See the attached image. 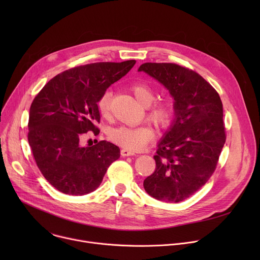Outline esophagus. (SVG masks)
Segmentation results:
<instances>
[{
    "instance_id": "obj_1",
    "label": "esophagus",
    "mask_w": 260,
    "mask_h": 260,
    "mask_svg": "<svg viewBox=\"0 0 260 260\" xmlns=\"http://www.w3.org/2000/svg\"><path fill=\"white\" fill-rule=\"evenodd\" d=\"M120 154H121V156H123V157L136 155V153H135L134 151H131V150H127V149H121V151H120Z\"/></svg>"
}]
</instances>
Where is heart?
Masks as SVG:
<instances>
[{"mask_svg": "<svg viewBox=\"0 0 260 260\" xmlns=\"http://www.w3.org/2000/svg\"><path fill=\"white\" fill-rule=\"evenodd\" d=\"M135 99L142 106L147 107V119L157 128L169 125L173 116V106L168 101L153 102L155 93L153 89L143 82H136L129 86ZM112 91L106 90L98 101V109L102 117L109 118L111 114ZM154 135L150 127L142 126H120L111 131L109 138L115 144L127 150H140L153 139Z\"/></svg>", "mask_w": 260, "mask_h": 260, "instance_id": "b5f03b06", "label": "heart"}]
</instances>
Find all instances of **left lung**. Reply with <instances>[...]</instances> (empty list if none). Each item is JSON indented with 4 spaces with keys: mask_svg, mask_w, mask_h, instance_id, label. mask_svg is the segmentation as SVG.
<instances>
[{
    "mask_svg": "<svg viewBox=\"0 0 260 260\" xmlns=\"http://www.w3.org/2000/svg\"><path fill=\"white\" fill-rule=\"evenodd\" d=\"M174 98L175 118L157 145L155 171L144 180L152 198L179 203L202 188L214 173L226 136L218 92L200 74L171 62L140 66Z\"/></svg>",
    "mask_w": 260,
    "mask_h": 260,
    "instance_id": "left-lung-1",
    "label": "left lung"
}]
</instances>
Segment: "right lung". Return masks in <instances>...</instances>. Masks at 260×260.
Instances as JSON below:
<instances>
[{"mask_svg":"<svg viewBox=\"0 0 260 260\" xmlns=\"http://www.w3.org/2000/svg\"><path fill=\"white\" fill-rule=\"evenodd\" d=\"M136 60L94 62L67 70L53 77L29 108L27 140L35 161L58 191L83 196L95 190L109 166L120 157L119 148L107 141L82 147L84 134L100 133L98 101Z\"/></svg>","mask_w":260,"mask_h":260,"instance_id":"1","label":"right lung"}]
</instances>
